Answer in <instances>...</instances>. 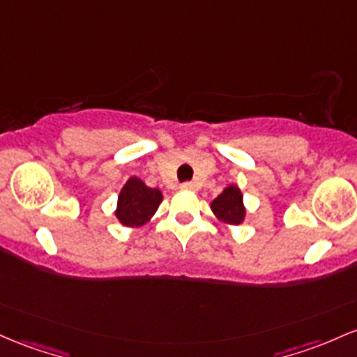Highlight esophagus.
<instances>
[{
  "instance_id": "1",
  "label": "esophagus",
  "mask_w": 357,
  "mask_h": 357,
  "mask_svg": "<svg viewBox=\"0 0 357 357\" xmlns=\"http://www.w3.org/2000/svg\"><path fill=\"white\" fill-rule=\"evenodd\" d=\"M181 190H186V191H193V190H197V186H195L193 183H183V185H181Z\"/></svg>"
}]
</instances>
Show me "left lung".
<instances>
[{"instance_id":"left-lung-1","label":"left lung","mask_w":357,"mask_h":357,"mask_svg":"<svg viewBox=\"0 0 357 357\" xmlns=\"http://www.w3.org/2000/svg\"><path fill=\"white\" fill-rule=\"evenodd\" d=\"M211 211L215 217L223 223L229 225H238L244 222L245 217V206L244 199H242L241 190L236 185L227 186L225 190L218 195L217 198L211 202Z\"/></svg>"}]
</instances>
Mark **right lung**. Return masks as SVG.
<instances>
[{"label":"right lung","mask_w":357,"mask_h":357,"mask_svg":"<svg viewBox=\"0 0 357 357\" xmlns=\"http://www.w3.org/2000/svg\"><path fill=\"white\" fill-rule=\"evenodd\" d=\"M162 193L158 188H149L142 179L132 176L119 195L115 215L125 227H142L158 211Z\"/></svg>","instance_id":"add662e5"}]
</instances>
